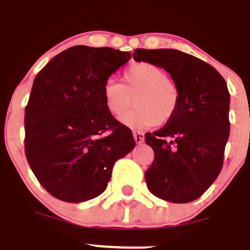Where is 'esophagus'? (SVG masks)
I'll return each instance as SVG.
<instances>
[{
	"label": "esophagus",
	"mask_w": 250,
	"mask_h": 250,
	"mask_svg": "<svg viewBox=\"0 0 250 250\" xmlns=\"http://www.w3.org/2000/svg\"><path fill=\"white\" fill-rule=\"evenodd\" d=\"M133 137L137 145H141L145 141V133L143 132H133Z\"/></svg>",
	"instance_id": "1"
}]
</instances>
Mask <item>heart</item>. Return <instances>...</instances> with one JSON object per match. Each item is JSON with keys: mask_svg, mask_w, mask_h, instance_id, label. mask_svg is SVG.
<instances>
[{"mask_svg": "<svg viewBox=\"0 0 250 250\" xmlns=\"http://www.w3.org/2000/svg\"><path fill=\"white\" fill-rule=\"evenodd\" d=\"M123 84L109 80L103 86V101L107 111L120 118L131 105L135 97L136 107L122 117L129 128L153 127L167 123L179 107V89L167 73L156 64L139 62L130 64L122 75Z\"/></svg>", "mask_w": 250, "mask_h": 250, "instance_id": "1", "label": "heart"}]
</instances>
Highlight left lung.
<instances>
[{
    "mask_svg": "<svg viewBox=\"0 0 250 250\" xmlns=\"http://www.w3.org/2000/svg\"><path fill=\"white\" fill-rule=\"evenodd\" d=\"M133 58L167 71L179 89L175 116L146 134V143L154 150L145 174L148 189L172 203L195 201L223 167L230 130L227 82L214 67L177 49L137 48Z\"/></svg>",
    "mask_w": 250,
    "mask_h": 250,
    "instance_id": "8db88e82",
    "label": "left lung"
}]
</instances>
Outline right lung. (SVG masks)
I'll return each mask as SVG.
<instances>
[{
	"label": "right lung",
	"instance_id": "1",
	"mask_svg": "<svg viewBox=\"0 0 250 250\" xmlns=\"http://www.w3.org/2000/svg\"><path fill=\"white\" fill-rule=\"evenodd\" d=\"M111 47L75 46L38 72L24 109V152L44 189L81 203L107 188L113 166L136 146L107 111L103 86L130 60Z\"/></svg>",
	"mask_w": 250,
	"mask_h": 250
}]
</instances>
